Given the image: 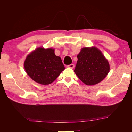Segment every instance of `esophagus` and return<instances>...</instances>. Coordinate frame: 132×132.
<instances>
[{"instance_id":"1","label":"esophagus","mask_w":132,"mask_h":132,"mask_svg":"<svg viewBox=\"0 0 132 132\" xmlns=\"http://www.w3.org/2000/svg\"><path fill=\"white\" fill-rule=\"evenodd\" d=\"M74 65L73 64H71L67 65V67L70 68H71V69H73L74 68Z\"/></svg>"}]
</instances>
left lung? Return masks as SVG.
I'll list each match as a JSON object with an SVG mask.
<instances>
[{
    "label": "left lung",
    "instance_id": "obj_1",
    "mask_svg": "<svg viewBox=\"0 0 132 132\" xmlns=\"http://www.w3.org/2000/svg\"><path fill=\"white\" fill-rule=\"evenodd\" d=\"M77 58L74 71L87 85H94L100 82L109 73V61L96 47L82 48Z\"/></svg>",
    "mask_w": 132,
    "mask_h": 132
}]
</instances>
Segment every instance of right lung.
Listing matches in <instances>:
<instances>
[{"label":"right lung","instance_id":"1","mask_svg":"<svg viewBox=\"0 0 132 132\" xmlns=\"http://www.w3.org/2000/svg\"><path fill=\"white\" fill-rule=\"evenodd\" d=\"M23 66L27 74L36 82L48 85L53 82L65 67L54 49L38 47L27 55Z\"/></svg>","mask_w":132,"mask_h":132}]
</instances>
